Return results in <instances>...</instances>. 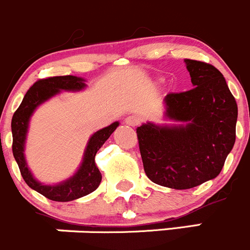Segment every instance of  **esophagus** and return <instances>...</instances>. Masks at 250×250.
Wrapping results in <instances>:
<instances>
[{
	"instance_id": "esophagus-1",
	"label": "esophagus",
	"mask_w": 250,
	"mask_h": 250,
	"mask_svg": "<svg viewBox=\"0 0 250 250\" xmlns=\"http://www.w3.org/2000/svg\"><path fill=\"white\" fill-rule=\"evenodd\" d=\"M125 123H126L129 126L135 127V126H137L139 124H140V118L136 115H130V116H127L126 120H125Z\"/></svg>"
}]
</instances>
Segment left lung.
Returning <instances> with one entry per match:
<instances>
[{
	"label": "left lung",
	"mask_w": 250,
	"mask_h": 250,
	"mask_svg": "<svg viewBox=\"0 0 250 250\" xmlns=\"http://www.w3.org/2000/svg\"><path fill=\"white\" fill-rule=\"evenodd\" d=\"M193 88L165 98V116L178 125L136 129L146 176L160 186L187 189L216 178L235 143L238 106L223 74L185 59Z\"/></svg>",
	"instance_id": "left-lung-1"
}]
</instances>
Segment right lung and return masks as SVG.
<instances>
[{"mask_svg":"<svg viewBox=\"0 0 250 250\" xmlns=\"http://www.w3.org/2000/svg\"><path fill=\"white\" fill-rule=\"evenodd\" d=\"M85 86V80L83 78L74 77V75L50 77L37 80L26 93L20 107L13 114L12 123H11L13 137L12 152L24 182L32 189L57 202H69V201L77 200V198L91 193L99 187L102 182V173L95 165V155L98 150L104 145L105 141L109 139L110 135L115 131L116 127L119 126V123L115 121L109 126L95 132L89 139V143L84 151L83 161L74 176L58 185L50 186V185H43L38 182L32 176L27 166L26 159H24V144H26L29 120L37 107L61 93L62 90L78 91Z\"/></svg>","mask_w":250,"mask_h":250,"instance_id":"1","label":"right lung"}]
</instances>
